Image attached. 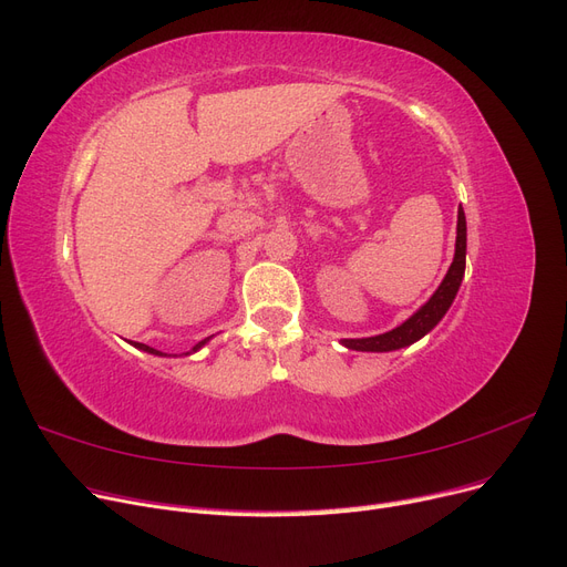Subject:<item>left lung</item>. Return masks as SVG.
<instances>
[{
  "label": "left lung",
  "instance_id": "obj_1",
  "mask_svg": "<svg viewBox=\"0 0 567 567\" xmlns=\"http://www.w3.org/2000/svg\"><path fill=\"white\" fill-rule=\"evenodd\" d=\"M463 271H466V215L458 208V221H456V252H454V262L447 271V277L440 284L435 290V296L427 300L421 310L406 319L398 329H392L383 336H373V338H350L342 340V346L350 350L359 352H390V350H400L416 342L423 338L433 326L444 317V312L450 310V305L456 298V290L461 286Z\"/></svg>",
  "mask_w": 567,
  "mask_h": 567
}]
</instances>
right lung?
Instances as JSON below:
<instances>
[{
    "mask_svg": "<svg viewBox=\"0 0 567 567\" xmlns=\"http://www.w3.org/2000/svg\"><path fill=\"white\" fill-rule=\"evenodd\" d=\"M203 342H205V340H200V342H198V346H196V348H194V350H198V348H200V346H203ZM136 348H140V350H146V352H158V350H153V348H148V346H144V342H136Z\"/></svg>",
    "mask_w": 567,
    "mask_h": 567,
    "instance_id": "1",
    "label": "right lung"
}]
</instances>
